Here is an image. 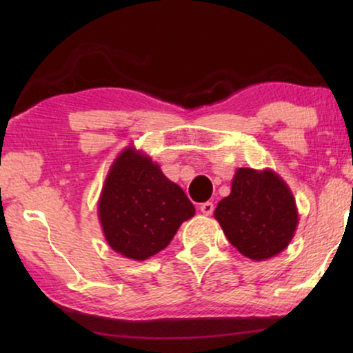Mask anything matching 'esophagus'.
Segmentation results:
<instances>
[{
  "mask_svg": "<svg viewBox=\"0 0 353 353\" xmlns=\"http://www.w3.org/2000/svg\"><path fill=\"white\" fill-rule=\"evenodd\" d=\"M214 209H215V207H214V204H212V202H204V204L199 205V210L204 215H212V214H214Z\"/></svg>",
  "mask_w": 353,
  "mask_h": 353,
  "instance_id": "1",
  "label": "esophagus"
}]
</instances>
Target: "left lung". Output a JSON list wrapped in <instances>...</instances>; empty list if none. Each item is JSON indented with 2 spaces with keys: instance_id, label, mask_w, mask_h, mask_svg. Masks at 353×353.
I'll return each mask as SVG.
<instances>
[{
  "instance_id": "left-lung-1",
  "label": "left lung",
  "mask_w": 353,
  "mask_h": 353,
  "mask_svg": "<svg viewBox=\"0 0 353 353\" xmlns=\"http://www.w3.org/2000/svg\"><path fill=\"white\" fill-rule=\"evenodd\" d=\"M231 244L255 262L288 248L299 225L292 191L276 172L238 168L230 196L214 212Z\"/></svg>"
}]
</instances>
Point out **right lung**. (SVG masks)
<instances>
[{"label":"right lung","instance_id":"right-lung-1","mask_svg":"<svg viewBox=\"0 0 353 353\" xmlns=\"http://www.w3.org/2000/svg\"><path fill=\"white\" fill-rule=\"evenodd\" d=\"M196 209L152 159L125 148L115 157L98 201L104 238L115 252L143 262L165 249Z\"/></svg>","mask_w":353,"mask_h":353}]
</instances>
